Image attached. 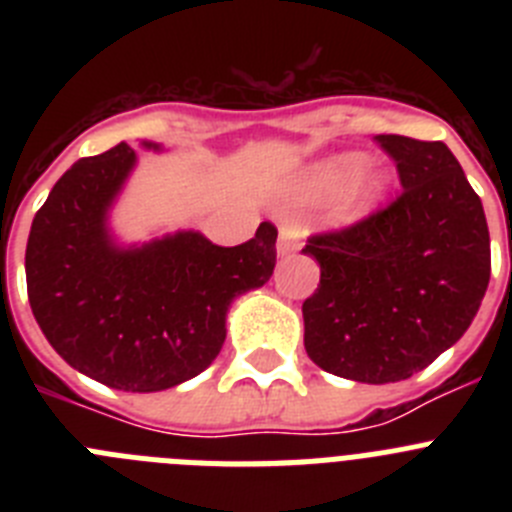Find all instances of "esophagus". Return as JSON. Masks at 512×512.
I'll return each instance as SVG.
<instances>
[{"instance_id": "obj_1", "label": "esophagus", "mask_w": 512, "mask_h": 512, "mask_svg": "<svg viewBox=\"0 0 512 512\" xmlns=\"http://www.w3.org/2000/svg\"><path fill=\"white\" fill-rule=\"evenodd\" d=\"M300 246H302V230L297 228V225H282V230H279L277 251L282 253V256H287V253H295Z\"/></svg>"}]
</instances>
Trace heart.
Returning <instances> with one entry per match:
<instances>
[{
    "instance_id": "obj_1",
    "label": "heart",
    "mask_w": 512,
    "mask_h": 512,
    "mask_svg": "<svg viewBox=\"0 0 512 512\" xmlns=\"http://www.w3.org/2000/svg\"><path fill=\"white\" fill-rule=\"evenodd\" d=\"M366 166L364 153H343V156H333L323 164H318L312 171H307V176L297 187V197L302 202H325L333 200L343 189H348L359 178L361 171ZM382 192V176L369 174L356 183L354 194L348 200V215H359L366 207L377 200V194Z\"/></svg>"
}]
</instances>
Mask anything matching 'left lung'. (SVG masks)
Returning a JSON list of instances; mask_svg holds the SVG:
<instances>
[{
  "label": "left lung",
  "mask_w": 512,
  "mask_h": 512,
  "mask_svg": "<svg viewBox=\"0 0 512 512\" xmlns=\"http://www.w3.org/2000/svg\"><path fill=\"white\" fill-rule=\"evenodd\" d=\"M402 194L343 230L307 238L320 264L302 302L305 351L343 379H410L454 346L490 284L482 200L441 140L377 135Z\"/></svg>",
  "instance_id": "1"
}]
</instances>
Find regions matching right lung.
Instances as JSON below:
<instances>
[{"mask_svg": "<svg viewBox=\"0 0 512 512\" xmlns=\"http://www.w3.org/2000/svg\"><path fill=\"white\" fill-rule=\"evenodd\" d=\"M133 166L135 151L120 143L58 179L27 238V297L43 336L76 372L112 390L158 392L215 361L230 302L274 274L277 228L261 223L233 248L194 230L117 246L107 212Z\"/></svg>", "mask_w": 512, "mask_h": 512, "instance_id": "add662e5", "label": "right lung"}]
</instances>
